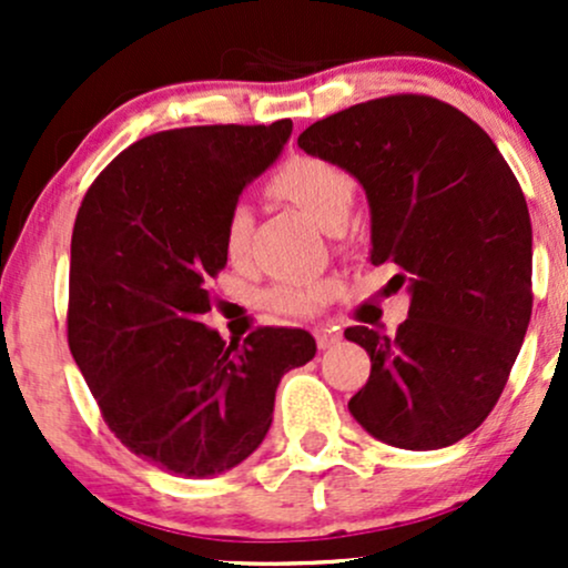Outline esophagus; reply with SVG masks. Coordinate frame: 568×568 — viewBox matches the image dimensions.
<instances>
[{
  "instance_id": "esophagus-1",
  "label": "esophagus",
  "mask_w": 568,
  "mask_h": 568,
  "mask_svg": "<svg viewBox=\"0 0 568 568\" xmlns=\"http://www.w3.org/2000/svg\"><path fill=\"white\" fill-rule=\"evenodd\" d=\"M338 338H342V336H338L336 331H331V328H315V344H317V349L334 347Z\"/></svg>"
}]
</instances>
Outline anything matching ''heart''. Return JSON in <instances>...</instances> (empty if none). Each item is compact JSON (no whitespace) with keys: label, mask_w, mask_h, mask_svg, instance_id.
Here are the masks:
<instances>
[{"label":"heart","mask_w":568,"mask_h":568,"mask_svg":"<svg viewBox=\"0 0 568 568\" xmlns=\"http://www.w3.org/2000/svg\"><path fill=\"white\" fill-rule=\"evenodd\" d=\"M270 189L277 197L293 202L310 213L325 230H336L347 219L352 200H355V181L336 162L315 158V154H296L277 168L270 179ZM247 232H251V213L243 202H234L224 219L221 243L232 262L245 256ZM334 296V280H288L266 291L264 302L280 315H312L315 310Z\"/></svg>","instance_id":"b5f03b06"}]
</instances>
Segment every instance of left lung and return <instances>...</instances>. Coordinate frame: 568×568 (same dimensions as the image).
<instances>
[{"instance_id": "8db88e82", "label": "left lung", "mask_w": 568, "mask_h": 568, "mask_svg": "<svg viewBox=\"0 0 568 568\" xmlns=\"http://www.w3.org/2000/svg\"><path fill=\"white\" fill-rule=\"evenodd\" d=\"M361 181L371 264L410 283L395 334L349 325L371 376L349 410L374 438L429 452L484 425L531 317V219L518 179L478 122L433 95L355 103L298 135Z\"/></svg>"}]
</instances>
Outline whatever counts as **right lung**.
I'll use <instances>...</instances> for the list:
<instances>
[{
  "label": "right lung",
  "mask_w": 568,
  "mask_h": 568,
  "mask_svg": "<svg viewBox=\"0 0 568 568\" xmlns=\"http://www.w3.org/2000/svg\"><path fill=\"white\" fill-rule=\"evenodd\" d=\"M291 120L146 135L98 173L71 234L69 349L109 429L184 478L232 470L272 425L280 376L315 357L302 328L226 344L197 317L224 270V219Z\"/></svg>",
  "instance_id": "obj_1"
}]
</instances>
